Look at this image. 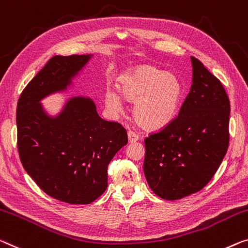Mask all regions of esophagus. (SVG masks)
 Listing matches in <instances>:
<instances>
[{
    "label": "esophagus",
    "instance_id": "1",
    "mask_svg": "<svg viewBox=\"0 0 248 248\" xmlns=\"http://www.w3.org/2000/svg\"><path fill=\"white\" fill-rule=\"evenodd\" d=\"M138 139H139V137L137 136L135 132H132L130 130L128 131V140H129V142H130V143L136 142V141H138Z\"/></svg>",
    "mask_w": 248,
    "mask_h": 248
}]
</instances>
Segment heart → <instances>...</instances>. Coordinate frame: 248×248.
<instances>
[{
    "label": "heart",
    "mask_w": 248,
    "mask_h": 248,
    "mask_svg": "<svg viewBox=\"0 0 248 248\" xmlns=\"http://www.w3.org/2000/svg\"><path fill=\"white\" fill-rule=\"evenodd\" d=\"M118 90H106L107 108L113 113H121L123 97L135 102L134 119L148 131L161 130L170 124L183 102L184 89L177 76L151 64L136 65L124 72L118 80Z\"/></svg>",
    "instance_id": "heart-1"
}]
</instances>
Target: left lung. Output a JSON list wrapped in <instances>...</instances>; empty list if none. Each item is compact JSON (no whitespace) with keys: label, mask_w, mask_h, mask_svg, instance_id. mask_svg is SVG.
Listing matches in <instances>:
<instances>
[{"label":"left lung","mask_w":248,"mask_h":248,"mask_svg":"<svg viewBox=\"0 0 248 248\" xmlns=\"http://www.w3.org/2000/svg\"><path fill=\"white\" fill-rule=\"evenodd\" d=\"M189 93L178 117L145 139L148 185L157 196L176 201L202 189L226 155L231 106L220 81L191 57Z\"/></svg>","instance_id":"1"}]
</instances>
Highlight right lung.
I'll use <instances>...</instances> for the list:
<instances>
[{
    "instance_id": "right-lung-1",
    "label": "right lung",
    "mask_w": 248,
    "mask_h": 248,
    "mask_svg": "<svg viewBox=\"0 0 248 248\" xmlns=\"http://www.w3.org/2000/svg\"><path fill=\"white\" fill-rule=\"evenodd\" d=\"M93 54L55 55L30 81L16 108L22 165L44 193L68 204H90L108 186V165L127 145L125 129L103 120L91 98L66 99L57 113L41 101L75 88Z\"/></svg>"
}]
</instances>
